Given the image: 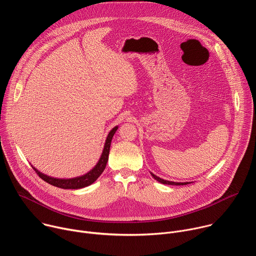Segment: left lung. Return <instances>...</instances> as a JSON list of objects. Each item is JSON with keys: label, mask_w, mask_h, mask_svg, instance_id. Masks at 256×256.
<instances>
[{"label": "left lung", "mask_w": 256, "mask_h": 256, "mask_svg": "<svg viewBox=\"0 0 256 256\" xmlns=\"http://www.w3.org/2000/svg\"><path fill=\"white\" fill-rule=\"evenodd\" d=\"M152 178L154 180H156L158 182L162 183V184H164V185H176V186H181V185H187V184H190V182H186V183H179V182H172V181H166V180H164V179H160V177L154 175L152 173H150Z\"/></svg>", "instance_id": "1"}]
</instances>
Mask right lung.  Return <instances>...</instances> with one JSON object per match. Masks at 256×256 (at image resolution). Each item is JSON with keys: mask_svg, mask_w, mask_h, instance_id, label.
I'll use <instances>...</instances> for the list:
<instances>
[{"mask_svg": "<svg viewBox=\"0 0 256 256\" xmlns=\"http://www.w3.org/2000/svg\"><path fill=\"white\" fill-rule=\"evenodd\" d=\"M118 130V126L114 128L106 140L104 144V148L102 154V156L98 160V162L96 164V166L90 171L88 174L82 175L80 177H76V178H72V179H57V178H52L49 177L45 174H42L41 172H39L36 168H34L32 166V168L35 170L37 175L44 180L45 182L49 183L50 185H53L55 187L61 188V189H80V188H84L86 186L92 185L94 182H96L98 180V178L102 174V172L104 171V168L106 166V162L108 160V154H110V144H112V140L114 134H116Z\"/></svg>", "mask_w": 256, "mask_h": 256, "instance_id": "obj_1", "label": "right lung"}]
</instances>
